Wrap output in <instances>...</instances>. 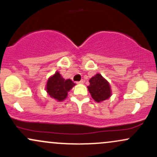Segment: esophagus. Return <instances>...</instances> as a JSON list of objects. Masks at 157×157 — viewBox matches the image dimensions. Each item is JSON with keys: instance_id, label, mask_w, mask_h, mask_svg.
Listing matches in <instances>:
<instances>
[{"instance_id": "esophagus-1", "label": "esophagus", "mask_w": 157, "mask_h": 157, "mask_svg": "<svg viewBox=\"0 0 157 157\" xmlns=\"http://www.w3.org/2000/svg\"><path fill=\"white\" fill-rule=\"evenodd\" d=\"M76 83H77V84H84V80H81L80 82H77Z\"/></svg>"}]
</instances>
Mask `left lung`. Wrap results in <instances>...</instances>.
<instances>
[{
    "instance_id": "obj_1",
    "label": "left lung",
    "mask_w": 157,
    "mask_h": 157,
    "mask_svg": "<svg viewBox=\"0 0 157 157\" xmlns=\"http://www.w3.org/2000/svg\"><path fill=\"white\" fill-rule=\"evenodd\" d=\"M87 87L91 96L96 102H101L111 96L112 90L110 84L99 73H96L89 80Z\"/></svg>"
}]
</instances>
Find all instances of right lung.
<instances>
[{"label":"right lung","instance_id":"1","mask_svg":"<svg viewBox=\"0 0 157 157\" xmlns=\"http://www.w3.org/2000/svg\"><path fill=\"white\" fill-rule=\"evenodd\" d=\"M75 84L71 79H64L59 72H56L47 80L46 90L51 98L62 101L67 97V93Z\"/></svg>","mask_w":157,"mask_h":157}]
</instances>
